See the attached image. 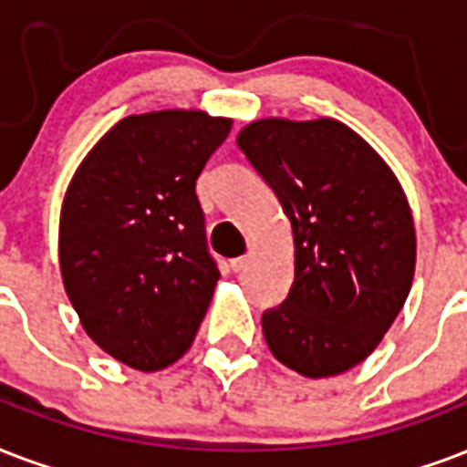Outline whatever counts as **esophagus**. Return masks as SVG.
<instances>
[{
	"instance_id": "1",
	"label": "esophagus",
	"mask_w": 467,
	"mask_h": 467,
	"mask_svg": "<svg viewBox=\"0 0 467 467\" xmlns=\"http://www.w3.org/2000/svg\"><path fill=\"white\" fill-rule=\"evenodd\" d=\"M248 265H251V258H248V255H241V258L231 260V270H234V273H244Z\"/></svg>"
}]
</instances>
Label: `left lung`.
Instances as JSON below:
<instances>
[{
	"label": "left lung",
	"instance_id": "8db88e82",
	"mask_svg": "<svg viewBox=\"0 0 467 467\" xmlns=\"http://www.w3.org/2000/svg\"><path fill=\"white\" fill-rule=\"evenodd\" d=\"M290 219L295 280L263 314L273 356L331 378L378 348L410 297L417 231L380 153L336 119H255L236 136Z\"/></svg>",
	"mask_w": 467,
	"mask_h": 467
}]
</instances>
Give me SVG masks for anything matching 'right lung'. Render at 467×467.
I'll return each mask as SVG.
<instances>
[{"instance_id":"add662e5","label":"right lung","mask_w":467,"mask_h":467,"mask_svg":"<svg viewBox=\"0 0 467 467\" xmlns=\"http://www.w3.org/2000/svg\"><path fill=\"white\" fill-rule=\"evenodd\" d=\"M231 131L200 109L133 114L75 170L57 255L70 305L92 341L133 370L190 350L219 270L207 251L197 177Z\"/></svg>"}]
</instances>
